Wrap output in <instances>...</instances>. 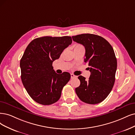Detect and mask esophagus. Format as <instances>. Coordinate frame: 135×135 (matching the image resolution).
Segmentation results:
<instances>
[{"instance_id":"1","label":"esophagus","mask_w":135,"mask_h":135,"mask_svg":"<svg viewBox=\"0 0 135 135\" xmlns=\"http://www.w3.org/2000/svg\"><path fill=\"white\" fill-rule=\"evenodd\" d=\"M71 78H77V76H75V75H74L73 74H71Z\"/></svg>"}]
</instances>
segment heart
Masks as SVG:
<instances>
[{
	"instance_id": "1",
	"label": "heart",
	"mask_w": 135,
	"mask_h": 135,
	"mask_svg": "<svg viewBox=\"0 0 135 135\" xmlns=\"http://www.w3.org/2000/svg\"><path fill=\"white\" fill-rule=\"evenodd\" d=\"M82 47V46H81L80 44H77L75 46V47Z\"/></svg>"
}]
</instances>
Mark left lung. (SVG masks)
Listing matches in <instances>:
<instances>
[{
	"mask_svg": "<svg viewBox=\"0 0 135 135\" xmlns=\"http://www.w3.org/2000/svg\"><path fill=\"white\" fill-rule=\"evenodd\" d=\"M74 42L85 48L84 62L87 63L91 75L88 80L82 76L75 90L83 102L94 104L102 102L111 92L115 81L117 59L111 45L103 37L93 34L72 36Z\"/></svg>",
	"mask_w": 135,
	"mask_h": 135,
	"instance_id": "1",
	"label": "left lung"
}]
</instances>
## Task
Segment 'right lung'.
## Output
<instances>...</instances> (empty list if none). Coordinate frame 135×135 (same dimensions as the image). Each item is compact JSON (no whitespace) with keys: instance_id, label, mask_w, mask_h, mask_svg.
<instances>
[{"instance_id":"obj_1","label":"right lung","mask_w":135,"mask_h":135,"mask_svg":"<svg viewBox=\"0 0 135 135\" xmlns=\"http://www.w3.org/2000/svg\"><path fill=\"white\" fill-rule=\"evenodd\" d=\"M72 42L69 36L43 37L30 43L20 62L21 79L29 95L36 102L49 105L59 100L71 78L68 72L59 75L52 63Z\"/></svg>"}]
</instances>
